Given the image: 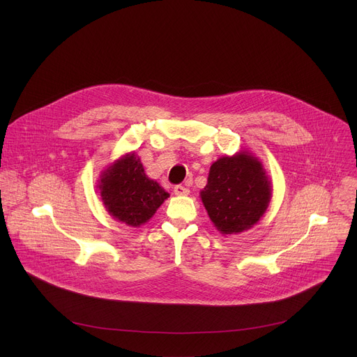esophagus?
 <instances>
[{
	"label": "esophagus",
	"mask_w": 357,
	"mask_h": 357,
	"mask_svg": "<svg viewBox=\"0 0 357 357\" xmlns=\"http://www.w3.org/2000/svg\"><path fill=\"white\" fill-rule=\"evenodd\" d=\"M174 193H175L176 196H186V195L189 193V189L185 188V186H182V185H176V186L174 188Z\"/></svg>",
	"instance_id": "1"
}]
</instances>
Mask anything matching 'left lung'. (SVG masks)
Returning a JSON list of instances; mask_svg holds the SVG:
<instances>
[{"label": "left lung", "mask_w": 357, "mask_h": 357, "mask_svg": "<svg viewBox=\"0 0 357 357\" xmlns=\"http://www.w3.org/2000/svg\"><path fill=\"white\" fill-rule=\"evenodd\" d=\"M271 196V181L261 161L244 149L215 161L200 190L203 206L222 234L251 229L266 213Z\"/></svg>", "instance_id": "left-lung-1"}]
</instances>
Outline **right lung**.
<instances>
[{
	"mask_svg": "<svg viewBox=\"0 0 357 357\" xmlns=\"http://www.w3.org/2000/svg\"><path fill=\"white\" fill-rule=\"evenodd\" d=\"M97 188L109 215L131 227L145 225L169 197L157 181L145 175L134 151L107 165Z\"/></svg>",
	"mask_w": 357,
	"mask_h": 357,
	"instance_id": "right-lung-1",
	"label": "right lung"
}]
</instances>
